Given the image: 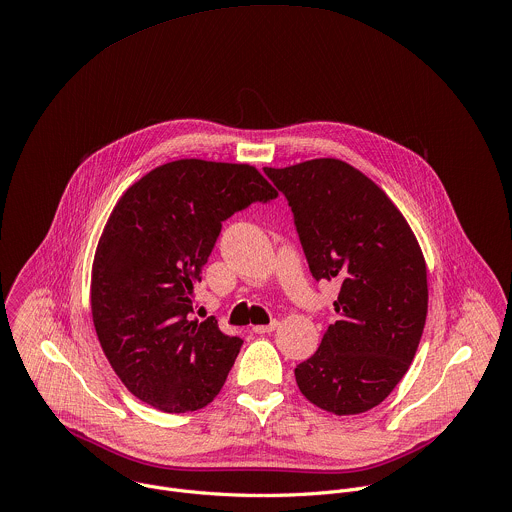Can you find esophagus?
Masks as SVG:
<instances>
[{"label": "esophagus", "instance_id": "1", "mask_svg": "<svg viewBox=\"0 0 512 512\" xmlns=\"http://www.w3.org/2000/svg\"><path fill=\"white\" fill-rule=\"evenodd\" d=\"M277 325H279V321L273 319V321L267 323V325H253V331H255V333H271V331L277 329Z\"/></svg>", "mask_w": 512, "mask_h": 512}]
</instances>
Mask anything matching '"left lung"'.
Returning <instances> with one entry per match:
<instances>
[{
  "label": "left lung",
  "mask_w": 512,
  "mask_h": 512,
  "mask_svg": "<svg viewBox=\"0 0 512 512\" xmlns=\"http://www.w3.org/2000/svg\"><path fill=\"white\" fill-rule=\"evenodd\" d=\"M285 195L311 275L342 283L337 321L295 368L301 394L335 416L382 404L408 372L428 313L426 261L390 197L339 158L265 166Z\"/></svg>",
  "instance_id": "1"
}]
</instances>
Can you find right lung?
<instances>
[{
	"instance_id": "obj_1",
	"label": "right lung",
	"mask_w": 512,
	"mask_h": 512,
	"mask_svg": "<svg viewBox=\"0 0 512 512\" xmlns=\"http://www.w3.org/2000/svg\"><path fill=\"white\" fill-rule=\"evenodd\" d=\"M277 191L255 166L181 158L130 185L100 235L90 305L104 356L138 400L195 412L221 392L243 339L189 319L223 221Z\"/></svg>"
}]
</instances>
